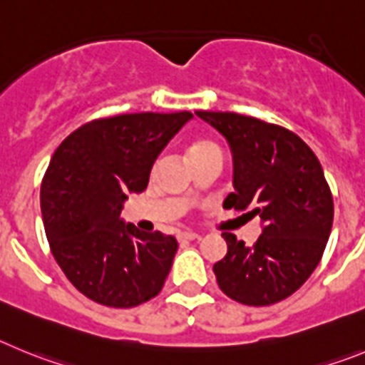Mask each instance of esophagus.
<instances>
[{"label": "esophagus", "mask_w": 365, "mask_h": 365, "mask_svg": "<svg viewBox=\"0 0 365 365\" xmlns=\"http://www.w3.org/2000/svg\"><path fill=\"white\" fill-rule=\"evenodd\" d=\"M196 238H200V236L196 235V232H192V231L180 232V235H178V240H180V242H190V240H196Z\"/></svg>", "instance_id": "esophagus-1"}]
</instances>
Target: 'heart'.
<instances>
[{"label":"heart","instance_id":"1","mask_svg":"<svg viewBox=\"0 0 365 365\" xmlns=\"http://www.w3.org/2000/svg\"><path fill=\"white\" fill-rule=\"evenodd\" d=\"M215 147H216L215 143L205 142V140H202V142H195L192 145L189 147V149H187V156H189V158H192V156H196V154H202L209 149H215Z\"/></svg>","mask_w":365,"mask_h":365}]
</instances>
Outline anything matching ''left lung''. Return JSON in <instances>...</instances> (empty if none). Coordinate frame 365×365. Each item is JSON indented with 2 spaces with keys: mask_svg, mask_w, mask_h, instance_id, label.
<instances>
[{
  "mask_svg": "<svg viewBox=\"0 0 365 365\" xmlns=\"http://www.w3.org/2000/svg\"><path fill=\"white\" fill-rule=\"evenodd\" d=\"M196 116L231 149L235 192L223 207L249 211L262 223L252 245L223 232L227 255L212 267L216 282L240 304H277L311 277L329 240L333 196L320 162L284 127L236 113L196 110Z\"/></svg>",
  "mask_w": 365,
  "mask_h": 365,
  "instance_id": "obj_1",
  "label": "left lung"
}]
</instances>
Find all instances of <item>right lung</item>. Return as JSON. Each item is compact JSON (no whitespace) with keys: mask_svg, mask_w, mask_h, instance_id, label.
<instances>
[{"mask_svg":"<svg viewBox=\"0 0 365 365\" xmlns=\"http://www.w3.org/2000/svg\"><path fill=\"white\" fill-rule=\"evenodd\" d=\"M190 113L94 120L63 140L41 183V215L56 262L71 284L109 307H134L162 291L178 251L175 236L121 218Z\"/></svg>","mask_w":365,"mask_h":365,"instance_id":"right-lung-1","label":"right lung"}]
</instances>
